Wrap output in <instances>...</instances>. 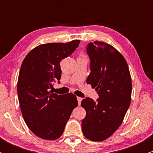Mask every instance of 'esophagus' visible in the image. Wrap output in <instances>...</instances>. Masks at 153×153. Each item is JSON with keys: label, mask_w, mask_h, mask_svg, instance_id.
Masks as SVG:
<instances>
[{"label": "esophagus", "mask_w": 153, "mask_h": 153, "mask_svg": "<svg viewBox=\"0 0 153 153\" xmlns=\"http://www.w3.org/2000/svg\"><path fill=\"white\" fill-rule=\"evenodd\" d=\"M77 100H78V105H80V103H81V101H82V98L80 97H77Z\"/></svg>", "instance_id": "34e87169"}]
</instances>
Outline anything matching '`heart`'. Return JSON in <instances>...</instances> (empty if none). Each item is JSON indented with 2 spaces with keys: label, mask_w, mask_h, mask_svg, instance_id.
Wrapping results in <instances>:
<instances>
[{
  "label": "heart",
  "mask_w": 153,
  "mask_h": 153,
  "mask_svg": "<svg viewBox=\"0 0 153 153\" xmlns=\"http://www.w3.org/2000/svg\"><path fill=\"white\" fill-rule=\"evenodd\" d=\"M81 57H84V56H82V55H81Z\"/></svg>",
  "instance_id": "obj_1"
}]
</instances>
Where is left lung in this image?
<instances>
[{
    "label": "left lung",
    "instance_id": "8db88e82",
    "mask_svg": "<svg viewBox=\"0 0 153 153\" xmlns=\"http://www.w3.org/2000/svg\"><path fill=\"white\" fill-rule=\"evenodd\" d=\"M91 73L86 82L98 91L94 101H81L86 116L82 120L84 136L92 141L106 140L123 122L131 102V79L129 67L120 52L108 44L96 41L86 47Z\"/></svg>",
    "mask_w": 153,
    "mask_h": 153
}]
</instances>
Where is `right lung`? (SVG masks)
Masks as SVG:
<instances>
[{"label":"right lung","mask_w":153,"mask_h":153,"mask_svg":"<svg viewBox=\"0 0 153 153\" xmlns=\"http://www.w3.org/2000/svg\"><path fill=\"white\" fill-rule=\"evenodd\" d=\"M80 40L39 45L28 53L19 72L17 92L26 125L39 137L58 139L77 106L76 96L53 94L50 89L61 78L60 64L76 50Z\"/></svg>","instance_id":"right-lung-1"}]
</instances>
